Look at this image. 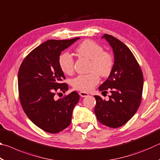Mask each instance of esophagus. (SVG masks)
Segmentation results:
<instances>
[{
	"label": "esophagus",
	"mask_w": 160,
	"mask_h": 160,
	"mask_svg": "<svg viewBox=\"0 0 160 160\" xmlns=\"http://www.w3.org/2000/svg\"><path fill=\"white\" fill-rule=\"evenodd\" d=\"M79 94L82 97H88L89 95V94L85 92H80Z\"/></svg>",
	"instance_id": "obj_1"
}]
</instances>
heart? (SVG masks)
Returning <instances> with one entry per match:
<instances>
[{
  "instance_id": "heart-1",
  "label": "heart",
  "mask_w": 160,
  "mask_h": 160,
  "mask_svg": "<svg viewBox=\"0 0 160 160\" xmlns=\"http://www.w3.org/2000/svg\"><path fill=\"white\" fill-rule=\"evenodd\" d=\"M77 53L82 57L91 61L90 71H95L102 77H107L112 72L113 61L111 54L103 51V48L90 40L83 42L76 49ZM58 63L62 71L66 74L73 72V58L68 53L60 56ZM99 78L96 72L88 75H81L72 80V85L76 90L89 92L99 83Z\"/></svg>"
}]
</instances>
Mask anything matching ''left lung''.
I'll return each instance as SVG.
<instances>
[{"label":"left lung","mask_w":160,"mask_h":160,"mask_svg":"<svg viewBox=\"0 0 160 160\" xmlns=\"http://www.w3.org/2000/svg\"><path fill=\"white\" fill-rule=\"evenodd\" d=\"M102 39L109 43L114 55L113 68L99 91L112 93L108 101L95 95L94 108L97 120L110 128H118L134 116L141 102L143 75L142 70L128 47L112 35Z\"/></svg>","instance_id":"obj_1"}]
</instances>
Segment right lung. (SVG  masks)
Instances as JSON below:
<instances>
[{
    "label": "right lung",
    "mask_w": 160,
    "mask_h": 160,
    "mask_svg": "<svg viewBox=\"0 0 160 160\" xmlns=\"http://www.w3.org/2000/svg\"><path fill=\"white\" fill-rule=\"evenodd\" d=\"M79 37L69 40H48L32 50L18 72L19 97L24 112L35 125L50 133H57L68 126L72 113L79 101L77 92L55 99L56 92L68 90L58 63L62 51Z\"/></svg>",
    "instance_id": "right-lung-1"
}]
</instances>
